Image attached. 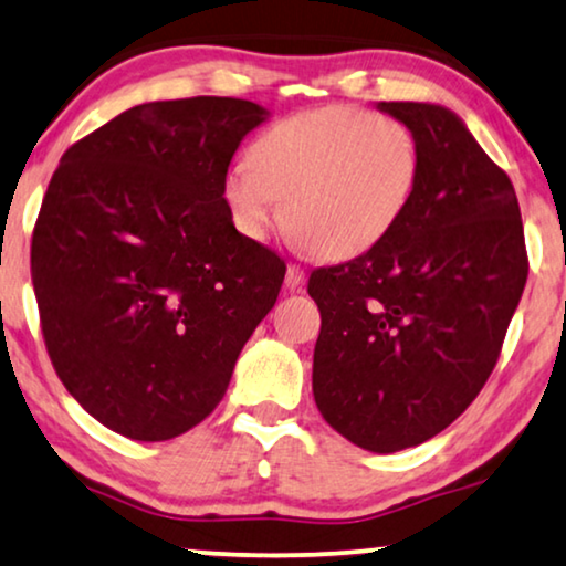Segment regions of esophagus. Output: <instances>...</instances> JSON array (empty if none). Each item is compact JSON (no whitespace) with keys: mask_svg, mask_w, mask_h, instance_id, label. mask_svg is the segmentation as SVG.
<instances>
[{"mask_svg":"<svg viewBox=\"0 0 566 566\" xmlns=\"http://www.w3.org/2000/svg\"><path fill=\"white\" fill-rule=\"evenodd\" d=\"M304 281H306V273H304V270H301L298 265H289V268H285V285H289L291 291L301 289V285H304Z\"/></svg>","mask_w":566,"mask_h":566,"instance_id":"34e87169","label":"esophagus"}]
</instances>
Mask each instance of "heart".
Returning <instances> with one entry per match:
<instances>
[{"instance_id": "obj_1", "label": "heart", "mask_w": 566, "mask_h": 566, "mask_svg": "<svg viewBox=\"0 0 566 566\" xmlns=\"http://www.w3.org/2000/svg\"><path fill=\"white\" fill-rule=\"evenodd\" d=\"M420 149L405 123L366 107L327 105L277 120L223 177L231 221L252 242L289 216L306 252L355 258L405 219Z\"/></svg>"}]
</instances>
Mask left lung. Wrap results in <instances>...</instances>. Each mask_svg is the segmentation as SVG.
Returning <instances> with one entry per match:
<instances>
[{"mask_svg": "<svg viewBox=\"0 0 566 566\" xmlns=\"http://www.w3.org/2000/svg\"><path fill=\"white\" fill-rule=\"evenodd\" d=\"M412 130L420 180L399 227L345 265L319 268L314 401L374 453L420 446L482 391L528 277L510 177L453 111L378 103Z\"/></svg>", "mask_w": 566, "mask_h": 566, "instance_id": "left-lung-1", "label": "left lung"}]
</instances>
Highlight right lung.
Masks as SVG:
<instances>
[{
	"label": "right lung",
	"mask_w": 566,
	"mask_h": 566,
	"mask_svg": "<svg viewBox=\"0 0 566 566\" xmlns=\"http://www.w3.org/2000/svg\"><path fill=\"white\" fill-rule=\"evenodd\" d=\"M268 111L250 99L144 103L61 157L33 231L51 363L105 428L157 443L227 394L285 262L239 234L231 157Z\"/></svg>",
	"instance_id": "1"
}]
</instances>
